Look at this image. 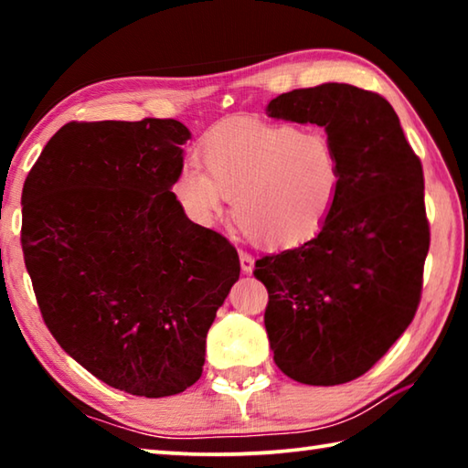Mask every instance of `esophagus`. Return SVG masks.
<instances>
[{
  "instance_id": "34e87169",
  "label": "esophagus",
  "mask_w": 468,
  "mask_h": 468,
  "mask_svg": "<svg viewBox=\"0 0 468 468\" xmlns=\"http://www.w3.org/2000/svg\"><path fill=\"white\" fill-rule=\"evenodd\" d=\"M239 262H241V271L245 274H250L253 271V256H250L248 251H239Z\"/></svg>"
}]
</instances>
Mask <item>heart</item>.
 Wrapping results in <instances>:
<instances>
[{"label":"heart","mask_w":468,"mask_h":468,"mask_svg":"<svg viewBox=\"0 0 468 468\" xmlns=\"http://www.w3.org/2000/svg\"><path fill=\"white\" fill-rule=\"evenodd\" d=\"M196 161L181 165L173 196L194 225L208 229L233 197L237 225L268 248L303 243L326 225L343 192V161L320 132L233 117L208 132Z\"/></svg>","instance_id":"obj_1"}]
</instances>
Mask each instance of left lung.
<instances>
[{"instance_id":"1","label":"left lung","mask_w":468,"mask_h":468,"mask_svg":"<svg viewBox=\"0 0 468 468\" xmlns=\"http://www.w3.org/2000/svg\"><path fill=\"white\" fill-rule=\"evenodd\" d=\"M266 113L320 125L343 161V192L320 233L256 262L268 343L295 382H351L384 357L421 299L430 250L421 161L390 102L357 86L282 92Z\"/></svg>"}]
</instances>
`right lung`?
Masks as SVG:
<instances>
[{
	"label": "right lung",
	"mask_w": 468,
	"mask_h": 468,
	"mask_svg": "<svg viewBox=\"0 0 468 468\" xmlns=\"http://www.w3.org/2000/svg\"><path fill=\"white\" fill-rule=\"evenodd\" d=\"M176 120L66 123L22 187V251L47 328L101 382L133 396L184 392L239 279L223 235L197 227L171 187Z\"/></svg>",
	"instance_id": "obj_1"
}]
</instances>
